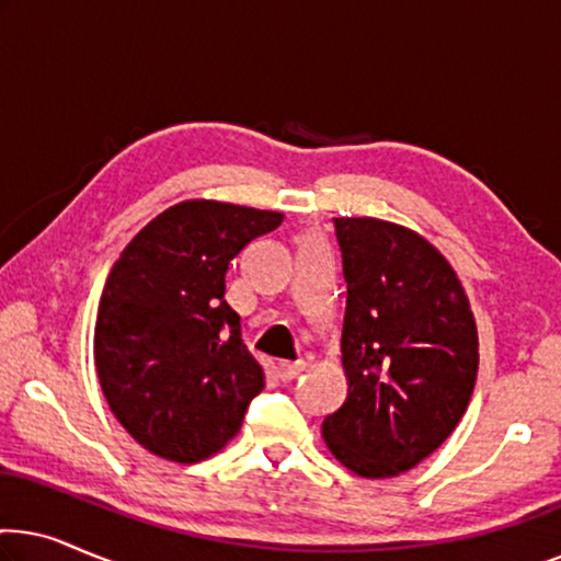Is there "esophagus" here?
<instances>
[{
  "label": "esophagus",
  "mask_w": 561,
  "mask_h": 561,
  "mask_svg": "<svg viewBox=\"0 0 561 561\" xmlns=\"http://www.w3.org/2000/svg\"><path fill=\"white\" fill-rule=\"evenodd\" d=\"M275 370H278L280 380H294L296 375L304 370V363H301V359H296V363H288V359H283V363H278V367H275Z\"/></svg>",
  "instance_id": "obj_1"
}]
</instances>
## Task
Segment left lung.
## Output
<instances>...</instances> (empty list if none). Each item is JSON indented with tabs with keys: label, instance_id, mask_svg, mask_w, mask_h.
<instances>
[{
	"label": "left lung",
	"instance_id": "obj_1",
	"mask_svg": "<svg viewBox=\"0 0 561 561\" xmlns=\"http://www.w3.org/2000/svg\"><path fill=\"white\" fill-rule=\"evenodd\" d=\"M347 306V401L321 436L347 470L393 478L432 455L467 411L478 329L462 283L424 237L370 217L334 219Z\"/></svg>",
	"mask_w": 561,
	"mask_h": 561
}]
</instances>
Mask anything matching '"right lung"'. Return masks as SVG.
<instances>
[{"label": "right lung", "instance_id": "obj_1", "mask_svg": "<svg viewBox=\"0 0 561 561\" xmlns=\"http://www.w3.org/2000/svg\"><path fill=\"white\" fill-rule=\"evenodd\" d=\"M280 221L278 211L183 202L142 227L112 265L96 311V375L114 416L152 455L202 462L240 432L263 390L225 278Z\"/></svg>", "mask_w": 561, "mask_h": 561}]
</instances>
